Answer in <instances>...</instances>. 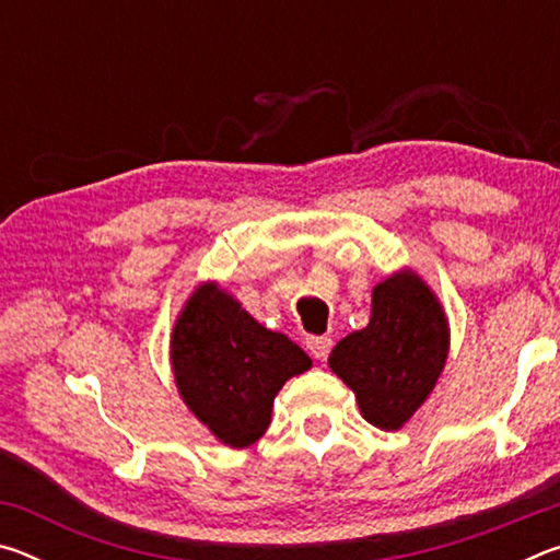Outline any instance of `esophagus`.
I'll return each mask as SVG.
<instances>
[{
  "label": "esophagus",
  "instance_id": "1",
  "mask_svg": "<svg viewBox=\"0 0 560 560\" xmlns=\"http://www.w3.org/2000/svg\"><path fill=\"white\" fill-rule=\"evenodd\" d=\"M306 348H308V353L314 355L316 360H326L328 353H330V348H334V338H328V336H311V338H306Z\"/></svg>",
  "mask_w": 560,
  "mask_h": 560
}]
</instances>
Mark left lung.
<instances>
[{
  "mask_svg": "<svg viewBox=\"0 0 560 560\" xmlns=\"http://www.w3.org/2000/svg\"><path fill=\"white\" fill-rule=\"evenodd\" d=\"M450 353V324L420 273L400 269L373 289L371 320L330 350L328 365L355 393L377 430L395 432L438 385Z\"/></svg>",
  "mask_w": 560,
  "mask_h": 560,
  "instance_id": "obj_1",
  "label": "left lung"
}]
</instances>
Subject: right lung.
<instances>
[{"instance_id": "obj_1", "label": "right lung", "mask_w": 560, "mask_h": 560, "mask_svg": "<svg viewBox=\"0 0 560 560\" xmlns=\"http://www.w3.org/2000/svg\"><path fill=\"white\" fill-rule=\"evenodd\" d=\"M177 393L197 420L232 450L267 432L273 397L311 358L289 336L264 328L242 303L205 281L185 301L170 336Z\"/></svg>"}]
</instances>
